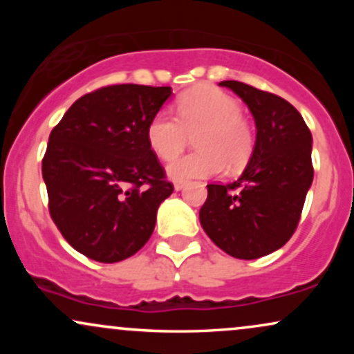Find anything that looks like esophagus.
<instances>
[{
	"instance_id": "obj_1",
	"label": "esophagus",
	"mask_w": 354,
	"mask_h": 354,
	"mask_svg": "<svg viewBox=\"0 0 354 354\" xmlns=\"http://www.w3.org/2000/svg\"><path fill=\"white\" fill-rule=\"evenodd\" d=\"M185 186H186L185 181H174V189L176 191H181Z\"/></svg>"
}]
</instances>
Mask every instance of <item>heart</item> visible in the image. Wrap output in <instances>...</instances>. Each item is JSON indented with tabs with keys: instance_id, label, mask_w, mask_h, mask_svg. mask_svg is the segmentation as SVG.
<instances>
[{
	"instance_id": "heart-1",
	"label": "heart",
	"mask_w": 354,
	"mask_h": 354,
	"mask_svg": "<svg viewBox=\"0 0 354 354\" xmlns=\"http://www.w3.org/2000/svg\"><path fill=\"white\" fill-rule=\"evenodd\" d=\"M176 116L160 111L146 128L149 148L160 160L176 158L196 135L200 151L186 154L166 168L174 181L209 178L230 169L243 168L254 146L253 129L241 115V104L228 93L214 86L186 91L176 101Z\"/></svg>"
}]
</instances>
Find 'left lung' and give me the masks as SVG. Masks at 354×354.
<instances>
[{
	"instance_id": "obj_1",
	"label": "left lung",
	"mask_w": 354,
	"mask_h": 354,
	"mask_svg": "<svg viewBox=\"0 0 354 354\" xmlns=\"http://www.w3.org/2000/svg\"><path fill=\"white\" fill-rule=\"evenodd\" d=\"M219 86L246 103L256 124L253 153L230 185H208L200 223L211 241L238 259H256L286 245L313 183V136L293 104L239 81Z\"/></svg>"
}]
</instances>
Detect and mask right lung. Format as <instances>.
Here are the masks:
<instances>
[{"label": "right lung", "instance_id": "obj_1", "mask_svg": "<svg viewBox=\"0 0 354 354\" xmlns=\"http://www.w3.org/2000/svg\"><path fill=\"white\" fill-rule=\"evenodd\" d=\"M169 86L115 84L81 96L53 128L43 158L50 214L64 239L100 263L146 245L173 185L146 128Z\"/></svg>", "mask_w": 354, "mask_h": 354}]
</instances>
